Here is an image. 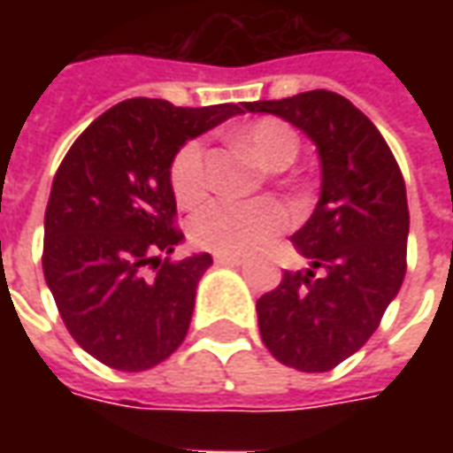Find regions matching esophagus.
<instances>
[{"label":"esophagus","instance_id":"obj_1","mask_svg":"<svg viewBox=\"0 0 453 453\" xmlns=\"http://www.w3.org/2000/svg\"><path fill=\"white\" fill-rule=\"evenodd\" d=\"M216 265L240 266V265H242V257H237V255H216Z\"/></svg>","mask_w":453,"mask_h":453}]
</instances>
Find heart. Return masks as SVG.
<instances>
[{
  "instance_id": "obj_1",
  "label": "heart",
  "mask_w": 453,
  "mask_h": 453,
  "mask_svg": "<svg viewBox=\"0 0 453 453\" xmlns=\"http://www.w3.org/2000/svg\"><path fill=\"white\" fill-rule=\"evenodd\" d=\"M237 140L269 169H284L298 155V135L286 123L259 119L237 133ZM172 188L179 203L191 206L208 187L206 145L203 140H188L179 150L169 169ZM291 223V213L274 198L211 201L191 218V240L218 255H245Z\"/></svg>"
}]
</instances>
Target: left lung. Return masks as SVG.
I'll use <instances>...</instances> for the list:
<instances>
[{"label":"left lung","instance_id":"left-lung-1","mask_svg":"<svg viewBox=\"0 0 453 453\" xmlns=\"http://www.w3.org/2000/svg\"><path fill=\"white\" fill-rule=\"evenodd\" d=\"M245 109L288 120L318 148L320 198L291 235L311 269L284 272L257 301V320L274 359L330 371L376 333L405 279V181L379 128L340 94L313 89Z\"/></svg>","mask_w":453,"mask_h":453}]
</instances>
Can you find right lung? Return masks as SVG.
Returning <instances> with one entry per match:
<instances>
[{"label":"right lung","instance_id":"right-lung-1","mask_svg":"<svg viewBox=\"0 0 453 453\" xmlns=\"http://www.w3.org/2000/svg\"><path fill=\"white\" fill-rule=\"evenodd\" d=\"M237 113V104L126 99L58 167L45 208V284L74 342L106 366L152 369L187 337L198 279L213 259H162L184 240L169 169L187 140ZM145 265L155 277L142 274Z\"/></svg>","mask_w":453,"mask_h":453}]
</instances>
